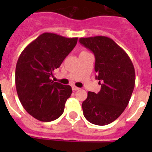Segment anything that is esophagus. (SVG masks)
I'll use <instances>...</instances> for the list:
<instances>
[{
	"label": "esophagus",
	"instance_id": "34e87169",
	"mask_svg": "<svg viewBox=\"0 0 152 152\" xmlns=\"http://www.w3.org/2000/svg\"><path fill=\"white\" fill-rule=\"evenodd\" d=\"M72 89H73V91H76V90H79V87H76V86H73V87H72Z\"/></svg>",
	"mask_w": 152,
	"mask_h": 152
}]
</instances>
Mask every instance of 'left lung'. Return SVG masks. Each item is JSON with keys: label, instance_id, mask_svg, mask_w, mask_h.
Here are the masks:
<instances>
[{"label": "left lung", "instance_id": "obj_1", "mask_svg": "<svg viewBox=\"0 0 152 152\" xmlns=\"http://www.w3.org/2000/svg\"><path fill=\"white\" fill-rule=\"evenodd\" d=\"M79 42L94 53L95 70L101 90L88 92L82 103L85 118L104 126L114 121L124 111L135 84V72L129 56L110 38L82 37Z\"/></svg>", "mask_w": 152, "mask_h": 152}]
</instances>
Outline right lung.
Segmentation results:
<instances>
[{"instance_id":"add662e5","label":"right lung","mask_w":152,"mask_h":152,"mask_svg":"<svg viewBox=\"0 0 152 152\" xmlns=\"http://www.w3.org/2000/svg\"><path fill=\"white\" fill-rule=\"evenodd\" d=\"M77 40V37L46 32L28 44L20 55L15 70L17 93L23 108L34 118L49 122L63 113L72 88L54 82L51 77Z\"/></svg>"}]
</instances>
